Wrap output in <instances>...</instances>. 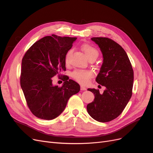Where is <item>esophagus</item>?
<instances>
[{
	"label": "esophagus",
	"mask_w": 153,
	"mask_h": 153,
	"mask_svg": "<svg viewBox=\"0 0 153 153\" xmlns=\"http://www.w3.org/2000/svg\"><path fill=\"white\" fill-rule=\"evenodd\" d=\"M80 90L81 91H85V90H87V89H86V87L82 85V86H80Z\"/></svg>",
	"instance_id": "1"
}]
</instances>
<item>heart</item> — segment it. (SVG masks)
Masks as SVG:
<instances>
[{
	"instance_id": "1",
	"label": "heart",
	"mask_w": 153,
	"mask_h": 153,
	"mask_svg": "<svg viewBox=\"0 0 153 153\" xmlns=\"http://www.w3.org/2000/svg\"><path fill=\"white\" fill-rule=\"evenodd\" d=\"M82 50L84 51L85 55L88 59L92 57L97 58L99 55V52L93 46L90 44L84 43L81 46ZM73 52L72 49H69L65 55V62L69 64L70 61L71 54ZM94 76V72L92 70H82V69H77L71 73V76L74 80L80 83L81 84L85 85L89 83L91 78Z\"/></svg>"
}]
</instances>
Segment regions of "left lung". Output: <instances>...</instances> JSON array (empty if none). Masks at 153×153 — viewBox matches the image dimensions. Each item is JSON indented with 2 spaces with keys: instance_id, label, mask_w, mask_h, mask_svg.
Returning a JSON list of instances; mask_svg holds the SVG:
<instances>
[{
  "instance_id": "left-lung-1",
  "label": "left lung",
  "mask_w": 153,
  "mask_h": 153,
  "mask_svg": "<svg viewBox=\"0 0 153 153\" xmlns=\"http://www.w3.org/2000/svg\"><path fill=\"white\" fill-rule=\"evenodd\" d=\"M91 39L98 45L103 62L96 78L105 87L103 94L99 89H88L94 95V101L87 106V112L96 121L106 123L121 114L132 96L133 70L128 55L121 45L108 38Z\"/></svg>"
}]
</instances>
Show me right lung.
Returning <instances> with one entry per match:
<instances>
[{"instance_id": "1", "label": "right lung", "mask_w": 153, "mask_h": 153, "mask_svg": "<svg viewBox=\"0 0 153 153\" xmlns=\"http://www.w3.org/2000/svg\"><path fill=\"white\" fill-rule=\"evenodd\" d=\"M76 38L52 34L37 41L27 50L22 61L20 85L27 105L36 117L52 120L65 109L68 101L80 91L78 84L61 74L66 71L65 55ZM57 75L65 82L52 84Z\"/></svg>"}]
</instances>
